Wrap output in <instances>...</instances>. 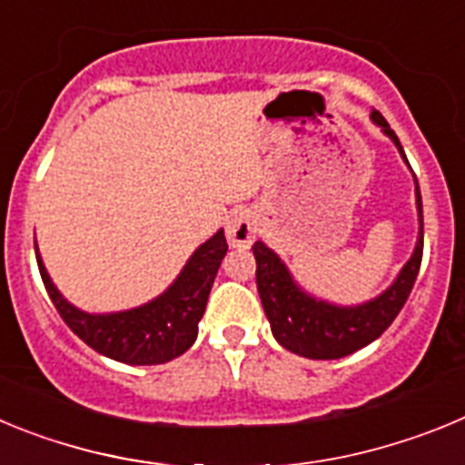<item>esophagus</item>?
<instances>
[{
  "instance_id": "1",
  "label": "esophagus",
  "mask_w": 465,
  "mask_h": 465,
  "mask_svg": "<svg viewBox=\"0 0 465 465\" xmlns=\"http://www.w3.org/2000/svg\"><path fill=\"white\" fill-rule=\"evenodd\" d=\"M258 225L256 216H253L252 209L237 207L235 212L228 216V223H225V237L232 246H240V249H246L256 240Z\"/></svg>"
}]
</instances>
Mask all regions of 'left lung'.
I'll use <instances>...</instances> for the list:
<instances>
[{
    "mask_svg": "<svg viewBox=\"0 0 465 465\" xmlns=\"http://www.w3.org/2000/svg\"><path fill=\"white\" fill-rule=\"evenodd\" d=\"M371 121L372 125L380 127L384 137L391 139L402 163L410 167L396 133L380 111H372ZM414 200H417L419 232L412 256L380 295L356 302V305H338L326 298H316L302 283H298L289 265L274 249H270L262 240L253 244L258 295L268 316L270 331L283 349L314 361L342 359L359 351L365 344L375 342L381 332L391 326L412 291L419 265H421L424 213H421V193H419L417 176H414Z\"/></svg>",
    "mask_w": 465,
    "mask_h": 465,
    "instance_id": "8db88e82",
    "label": "left lung"
}]
</instances>
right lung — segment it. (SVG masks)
<instances>
[{
	"mask_svg": "<svg viewBox=\"0 0 465 465\" xmlns=\"http://www.w3.org/2000/svg\"><path fill=\"white\" fill-rule=\"evenodd\" d=\"M36 249V262L53 305L88 347L127 365H158L182 356L197 338V323L207 307L209 291L221 268L228 244L216 230L197 246L174 282L143 305L118 312H85L72 305L48 274Z\"/></svg>",
	"mask_w": 465,
	"mask_h": 465,
	"instance_id": "add662e5",
	"label": "right lung"
}]
</instances>
